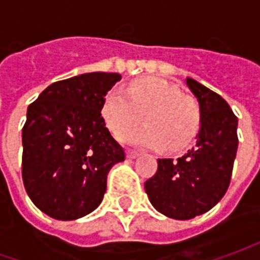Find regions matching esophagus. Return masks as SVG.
<instances>
[{
  "label": "esophagus",
  "mask_w": 260,
  "mask_h": 260,
  "mask_svg": "<svg viewBox=\"0 0 260 260\" xmlns=\"http://www.w3.org/2000/svg\"><path fill=\"white\" fill-rule=\"evenodd\" d=\"M127 156L130 157V159H135V157H137L139 156V152H136V150H127Z\"/></svg>",
  "instance_id": "34e87169"
}]
</instances>
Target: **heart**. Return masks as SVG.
<instances>
[{
  "label": "heart",
  "mask_w": 260,
  "mask_h": 260,
  "mask_svg": "<svg viewBox=\"0 0 260 260\" xmlns=\"http://www.w3.org/2000/svg\"><path fill=\"white\" fill-rule=\"evenodd\" d=\"M143 114L145 125L128 127ZM103 115L110 128L128 145L179 150L189 145L201 127V107L191 95L162 78H142L127 91L111 89L105 95Z\"/></svg>",
  "instance_id": "b5f03b06"
}]
</instances>
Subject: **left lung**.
I'll use <instances>...</instances> for the list:
<instances>
[{"mask_svg": "<svg viewBox=\"0 0 260 260\" xmlns=\"http://www.w3.org/2000/svg\"><path fill=\"white\" fill-rule=\"evenodd\" d=\"M186 85L203 114L197 142L178 159H157L156 174L145 182L152 205L175 220L204 214L224 197L239 145L230 105L192 78H186Z\"/></svg>", "mask_w": 260, "mask_h": 260, "instance_id": "obj_1", "label": "left lung"}]
</instances>
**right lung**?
Returning <instances> with one entry per match:
<instances>
[{
	"label": "right lung",
	"mask_w": 260,
	"mask_h": 260,
	"mask_svg": "<svg viewBox=\"0 0 260 260\" xmlns=\"http://www.w3.org/2000/svg\"><path fill=\"white\" fill-rule=\"evenodd\" d=\"M121 76L92 72L57 81L27 108L21 175L33 204L56 220H76L101 204L123 147L101 115Z\"/></svg>",
	"instance_id": "right-lung-1"
}]
</instances>
